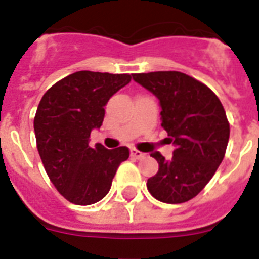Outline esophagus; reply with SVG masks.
I'll return each mask as SVG.
<instances>
[{
	"mask_svg": "<svg viewBox=\"0 0 259 259\" xmlns=\"http://www.w3.org/2000/svg\"><path fill=\"white\" fill-rule=\"evenodd\" d=\"M131 155L134 157V158H137V159L145 158V153H141V151L135 150V149H132L131 150Z\"/></svg>",
	"mask_w": 259,
	"mask_h": 259,
	"instance_id": "esophagus-1",
	"label": "esophagus"
}]
</instances>
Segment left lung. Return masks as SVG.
Returning a JSON list of instances; mask_svg holds the SVG:
<instances>
[{"instance_id": "obj_1", "label": "left lung", "mask_w": 259, "mask_h": 259, "mask_svg": "<svg viewBox=\"0 0 259 259\" xmlns=\"http://www.w3.org/2000/svg\"><path fill=\"white\" fill-rule=\"evenodd\" d=\"M132 79L158 98L161 127L175 146L169 159L151 153L158 172L147 180V190L164 203L190 201L224 158L229 139L224 108L207 85L182 72L135 73Z\"/></svg>"}]
</instances>
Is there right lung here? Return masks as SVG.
<instances>
[{"label": "right lung", "mask_w": 259, "mask_h": 259, "mask_svg": "<svg viewBox=\"0 0 259 259\" xmlns=\"http://www.w3.org/2000/svg\"><path fill=\"white\" fill-rule=\"evenodd\" d=\"M130 81L128 73L75 72L52 85L38 105L34 131L42 164L57 191L75 205L101 201L130 157L125 146H89L91 131L102 125L105 105Z\"/></svg>", "instance_id": "obj_1"}]
</instances>
